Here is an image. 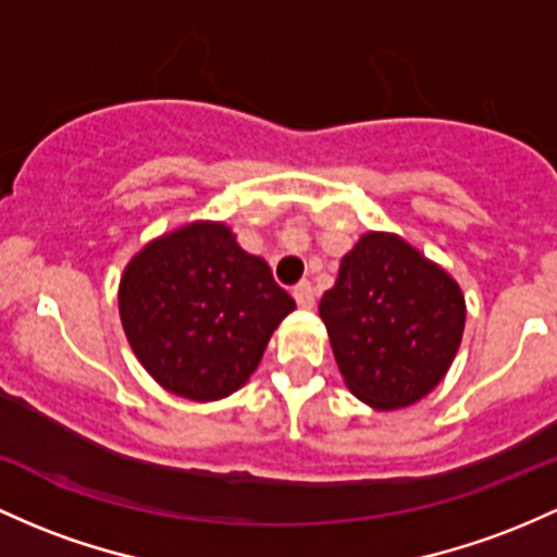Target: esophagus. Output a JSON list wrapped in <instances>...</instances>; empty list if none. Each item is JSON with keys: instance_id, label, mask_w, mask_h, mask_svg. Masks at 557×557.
I'll use <instances>...</instances> for the list:
<instances>
[{"instance_id": "esophagus-1", "label": "esophagus", "mask_w": 557, "mask_h": 557, "mask_svg": "<svg viewBox=\"0 0 557 557\" xmlns=\"http://www.w3.org/2000/svg\"><path fill=\"white\" fill-rule=\"evenodd\" d=\"M293 298H296V304L301 309H314V288L309 283H298L293 288Z\"/></svg>"}]
</instances>
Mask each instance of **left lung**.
I'll return each mask as SVG.
<instances>
[{"instance_id": "obj_1", "label": "left lung", "mask_w": 557, "mask_h": 557, "mask_svg": "<svg viewBox=\"0 0 557 557\" xmlns=\"http://www.w3.org/2000/svg\"><path fill=\"white\" fill-rule=\"evenodd\" d=\"M466 296L444 267L394 232H364L320 301L346 388L401 409L444 381L466 330Z\"/></svg>"}]
</instances>
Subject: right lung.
<instances>
[{"label": "right lung", "instance_id": "right-lung-1", "mask_svg": "<svg viewBox=\"0 0 557 557\" xmlns=\"http://www.w3.org/2000/svg\"><path fill=\"white\" fill-rule=\"evenodd\" d=\"M296 301L224 222L198 219L132 256L119 314L134 357L169 394L219 401L248 383Z\"/></svg>", "mask_w": 557, "mask_h": 557}]
</instances>
